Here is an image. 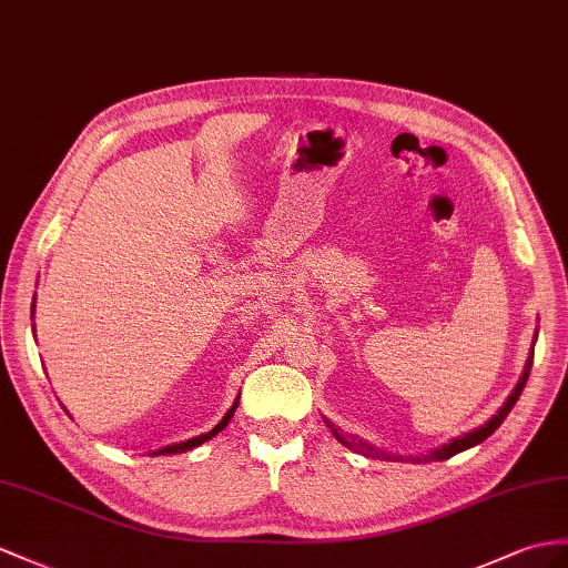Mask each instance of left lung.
<instances>
[{
  "instance_id": "obj_1",
  "label": "left lung",
  "mask_w": 568,
  "mask_h": 568,
  "mask_svg": "<svg viewBox=\"0 0 568 568\" xmlns=\"http://www.w3.org/2000/svg\"><path fill=\"white\" fill-rule=\"evenodd\" d=\"M532 354H535V352H530L528 364H525V371H523V376H520L518 385L514 388V393L508 395V399L504 403V407H501L499 412H496L494 417H491L487 424H481L479 428H475V432H469V434H463V436H458V438H453L450 444H444V446L436 448V450H432V453L417 455V458H412V463L448 460V458H453V455H458V453H463V450H467V448H473V446L481 444L484 438H489V436L496 432V428H499V426L504 424V419L508 417V412L514 409V405L518 403V397H520V393H523V388H525V383H528V376H530V368H532ZM325 424H327L329 432L335 434V438L339 440V444H344V446L352 448V450H356V453L366 455V458H385V460H393V458H395V455H390V453H383L381 448L366 444V440H362V438L349 436V434H342V428H337L335 424H329L327 419H325ZM395 460H399V458H395Z\"/></svg>"
}]
</instances>
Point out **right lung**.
Instances as JSON below:
<instances>
[{"label": "right lung", "instance_id": "right-lung-1", "mask_svg": "<svg viewBox=\"0 0 568 568\" xmlns=\"http://www.w3.org/2000/svg\"><path fill=\"white\" fill-rule=\"evenodd\" d=\"M33 308H36V301H33ZM31 313H33V311H31ZM236 407H239V399H236V403H233V407L224 414V419H221V422L212 428V432H206V434L195 436V438H187V440H183V444H173V446L159 448V450H154V455H175V453H185V450H192V448L202 446L204 440H210V438H214L219 432H224L226 424H229V422H231V417H233V412H236Z\"/></svg>", "mask_w": 568, "mask_h": 568}]
</instances>
